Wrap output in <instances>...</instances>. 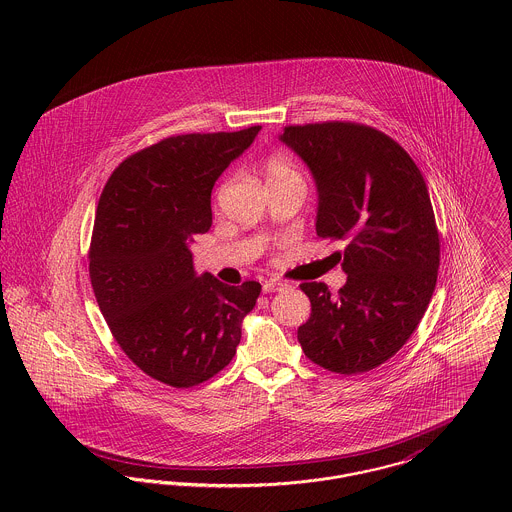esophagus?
Returning a JSON list of instances; mask_svg holds the SVG:
<instances>
[{"label": "esophagus", "mask_w": 512, "mask_h": 512, "mask_svg": "<svg viewBox=\"0 0 512 512\" xmlns=\"http://www.w3.org/2000/svg\"><path fill=\"white\" fill-rule=\"evenodd\" d=\"M286 288H288V284H286V282H280V280H268V282H264V286H262L264 293L282 292V290H286Z\"/></svg>", "instance_id": "esophagus-1"}]
</instances>
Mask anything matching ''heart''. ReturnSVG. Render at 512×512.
I'll return each mask as SVG.
<instances>
[{"instance_id":"heart-1","label":"heart","mask_w":512,"mask_h":512,"mask_svg":"<svg viewBox=\"0 0 512 512\" xmlns=\"http://www.w3.org/2000/svg\"><path fill=\"white\" fill-rule=\"evenodd\" d=\"M264 173H266V181L268 185H276V183H286V181H303L297 167L286 155H270L264 163Z\"/></svg>"}]
</instances>
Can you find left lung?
Masks as SVG:
<instances>
[{
    "label": "left lung",
    "instance_id": "left-lung-1",
    "mask_svg": "<svg viewBox=\"0 0 512 512\" xmlns=\"http://www.w3.org/2000/svg\"><path fill=\"white\" fill-rule=\"evenodd\" d=\"M280 140L315 179L317 234L347 242L337 297L321 282L299 286L311 317L297 341L331 372L372 370L404 347L436 290L439 234L426 181L404 147L363 124L288 126Z\"/></svg>",
    "mask_w": 512,
    "mask_h": 512
}]
</instances>
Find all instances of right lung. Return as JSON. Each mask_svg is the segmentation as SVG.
I'll return each mask as SVG.
<instances>
[{
  "label": "right lung",
  "instance_id": "right-lung-1",
  "mask_svg": "<svg viewBox=\"0 0 512 512\" xmlns=\"http://www.w3.org/2000/svg\"><path fill=\"white\" fill-rule=\"evenodd\" d=\"M260 126L165 138L124 159L96 209L88 272L122 351L147 376L197 386L236 355L262 286L197 276L189 244L213 224L211 193Z\"/></svg>",
  "mask_w": 512,
  "mask_h": 512
}]
</instances>
